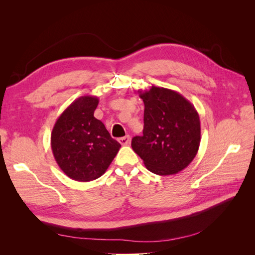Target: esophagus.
Here are the masks:
<instances>
[{
    "label": "esophagus",
    "mask_w": 255,
    "mask_h": 255,
    "mask_svg": "<svg viewBox=\"0 0 255 255\" xmlns=\"http://www.w3.org/2000/svg\"><path fill=\"white\" fill-rule=\"evenodd\" d=\"M119 141H120V143H121V144L126 145V144H128V143H129V141H130V138H129V136H128V135H127V136H125V137H121L120 139H119Z\"/></svg>",
    "instance_id": "esophagus-1"
}]
</instances>
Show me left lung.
Here are the masks:
<instances>
[{
    "label": "left lung",
    "instance_id": "1",
    "mask_svg": "<svg viewBox=\"0 0 255 255\" xmlns=\"http://www.w3.org/2000/svg\"><path fill=\"white\" fill-rule=\"evenodd\" d=\"M144 103L142 136L132 139L134 152L149 171L171 175L186 168L201 141L199 114L187 99L171 89L152 86L140 91Z\"/></svg>",
    "mask_w": 255,
    "mask_h": 255
}]
</instances>
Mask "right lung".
I'll return each instance as SVG.
<instances>
[{
	"label": "right lung",
	"mask_w": 255,
	"mask_h": 255,
	"mask_svg": "<svg viewBox=\"0 0 255 255\" xmlns=\"http://www.w3.org/2000/svg\"><path fill=\"white\" fill-rule=\"evenodd\" d=\"M98 104L97 97L76 99L59 116L52 130L54 158L74 181L89 182L103 175L121 146L103 122L95 118Z\"/></svg>",
	"instance_id": "right-lung-1"
}]
</instances>
